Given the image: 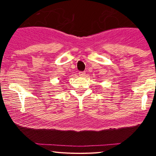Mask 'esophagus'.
Masks as SVG:
<instances>
[{
    "label": "esophagus",
    "instance_id": "1",
    "mask_svg": "<svg viewBox=\"0 0 156 156\" xmlns=\"http://www.w3.org/2000/svg\"><path fill=\"white\" fill-rule=\"evenodd\" d=\"M78 74H79V76L83 77L86 75V73L83 72V71H80V72H79V73H78Z\"/></svg>",
    "mask_w": 156,
    "mask_h": 156
}]
</instances>
